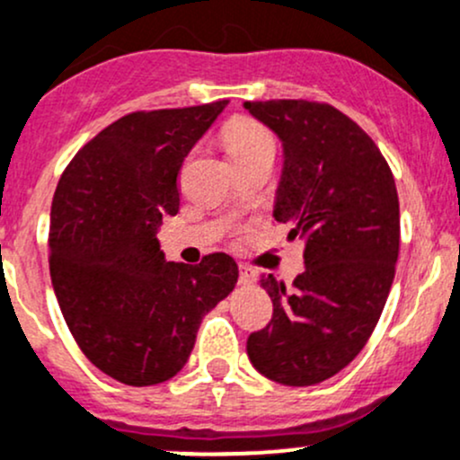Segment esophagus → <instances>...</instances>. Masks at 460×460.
Here are the masks:
<instances>
[{
    "mask_svg": "<svg viewBox=\"0 0 460 460\" xmlns=\"http://www.w3.org/2000/svg\"><path fill=\"white\" fill-rule=\"evenodd\" d=\"M253 282H255L253 270L246 269V267H240V284H244V287H251Z\"/></svg>",
    "mask_w": 460,
    "mask_h": 460,
    "instance_id": "esophagus-1",
    "label": "esophagus"
}]
</instances>
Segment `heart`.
<instances>
[{"label": "heart", "instance_id": "1", "mask_svg": "<svg viewBox=\"0 0 460 460\" xmlns=\"http://www.w3.org/2000/svg\"><path fill=\"white\" fill-rule=\"evenodd\" d=\"M222 137H225V147L234 163L244 161V158L255 156V154L273 152L275 149L273 137H270L269 129L255 119H249V116H235V119H231L225 125Z\"/></svg>", "mask_w": 460, "mask_h": 460}]
</instances>
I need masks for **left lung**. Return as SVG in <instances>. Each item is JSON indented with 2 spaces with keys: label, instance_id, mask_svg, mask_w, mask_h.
<instances>
[{
  "label": "left lung",
  "instance_id": "8db88e82",
  "mask_svg": "<svg viewBox=\"0 0 460 460\" xmlns=\"http://www.w3.org/2000/svg\"><path fill=\"white\" fill-rule=\"evenodd\" d=\"M282 141L273 217L306 240L293 288L273 275L267 328L251 332L253 368L282 385H315L346 368L379 322L399 258V196L375 141L328 103L246 101Z\"/></svg>",
  "mask_w": 460,
  "mask_h": 460
}]
</instances>
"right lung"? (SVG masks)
Instances as JSON below:
<instances>
[{"label":"right lung","mask_w":460,"mask_h":460,"mask_svg":"<svg viewBox=\"0 0 460 460\" xmlns=\"http://www.w3.org/2000/svg\"><path fill=\"white\" fill-rule=\"evenodd\" d=\"M229 101L132 112L66 167L50 209V278L84 355L125 385L172 379L202 317L234 291L238 264L211 253L167 262L156 234L176 216L178 172Z\"/></svg>","instance_id":"right-lung-1"}]
</instances>
